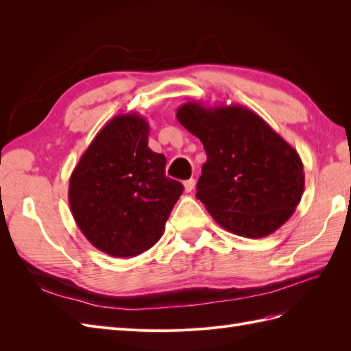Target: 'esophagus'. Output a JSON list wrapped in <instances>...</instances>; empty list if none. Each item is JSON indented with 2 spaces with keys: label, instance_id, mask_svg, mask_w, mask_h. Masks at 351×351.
<instances>
[{
  "label": "esophagus",
  "instance_id": "1",
  "mask_svg": "<svg viewBox=\"0 0 351 351\" xmlns=\"http://www.w3.org/2000/svg\"><path fill=\"white\" fill-rule=\"evenodd\" d=\"M195 186H196V180L195 178H190V180H187V182H184V190H186L187 193L193 192Z\"/></svg>",
  "mask_w": 351,
  "mask_h": 351
}]
</instances>
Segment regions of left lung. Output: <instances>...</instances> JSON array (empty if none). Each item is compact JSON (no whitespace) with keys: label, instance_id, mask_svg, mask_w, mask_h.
Masks as SVG:
<instances>
[{"label":"left lung","instance_id":"obj_1","mask_svg":"<svg viewBox=\"0 0 351 351\" xmlns=\"http://www.w3.org/2000/svg\"><path fill=\"white\" fill-rule=\"evenodd\" d=\"M176 117L204 145L196 197L222 228L261 239L293 215L304 190L302 159L256 112L187 102Z\"/></svg>","mask_w":351,"mask_h":351}]
</instances>
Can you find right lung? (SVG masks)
Here are the masks:
<instances>
[{
	"mask_svg": "<svg viewBox=\"0 0 351 351\" xmlns=\"http://www.w3.org/2000/svg\"><path fill=\"white\" fill-rule=\"evenodd\" d=\"M149 124L121 114L105 124L73 169L69 204L83 236L114 258H133L161 239L183 184L147 146Z\"/></svg>",
	"mask_w": 351,
	"mask_h": 351,
	"instance_id": "1",
	"label": "right lung"
}]
</instances>
